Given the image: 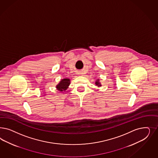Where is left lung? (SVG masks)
<instances>
[{
    "mask_svg": "<svg viewBox=\"0 0 158 158\" xmlns=\"http://www.w3.org/2000/svg\"><path fill=\"white\" fill-rule=\"evenodd\" d=\"M99 81V80H98L97 81L95 82V84L98 85V87H100V86H101V84L99 83V82L98 81Z\"/></svg>",
    "mask_w": 158,
    "mask_h": 158,
    "instance_id": "left-lung-1",
    "label": "left lung"
}]
</instances>
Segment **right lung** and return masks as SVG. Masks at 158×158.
Returning a JSON list of instances; mask_svg holds the SVG:
<instances>
[{"label":"right lung","mask_w":158,"mask_h":158,"mask_svg":"<svg viewBox=\"0 0 158 158\" xmlns=\"http://www.w3.org/2000/svg\"><path fill=\"white\" fill-rule=\"evenodd\" d=\"M70 79L68 78H64L56 86V88L59 90L60 91H64L65 90H66L67 87H69V85H70Z\"/></svg>","instance_id":"right-lung-1"}]
</instances>
